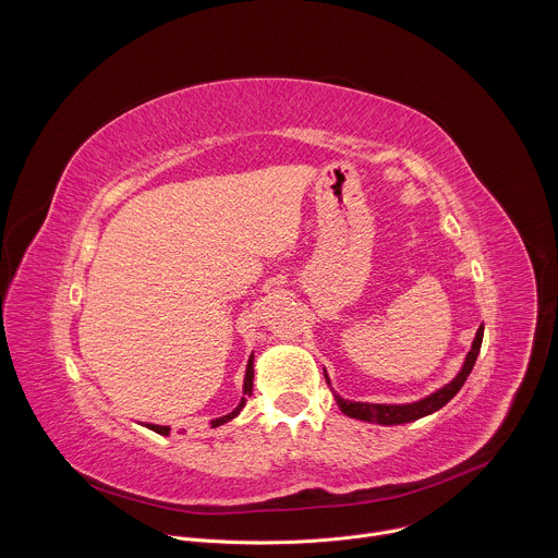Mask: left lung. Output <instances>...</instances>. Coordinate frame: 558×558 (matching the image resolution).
I'll list each match as a JSON object with an SVG mask.
<instances>
[{
    "label": "left lung",
    "mask_w": 558,
    "mask_h": 558,
    "mask_svg": "<svg viewBox=\"0 0 558 558\" xmlns=\"http://www.w3.org/2000/svg\"><path fill=\"white\" fill-rule=\"evenodd\" d=\"M482 340H484V325L480 327V331H476L472 349L468 351L459 375L450 384H446L437 392L424 397V400H420V402H413V404H366V402L342 400L340 395H336V402H338V407L342 409L344 415H349L353 420L371 422V424H381V426L409 424V422H415L420 417H426V415L439 411L441 407H446L452 400V397L459 392V388L463 386V381L468 379V375H470V371L476 362V355H480V351H482ZM325 377H327V373H325ZM327 381H329V377H327Z\"/></svg>",
    "instance_id": "left-lung-1"
}]
</instances>
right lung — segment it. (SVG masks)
<instances>
[{"instance_id":"right-lung-1","label":"right lung","mask_w":558,"mask_h":558,"mask_svg":"<svg viewBox=\"0 0 558 558\" xmlns=\"http://www.w3.org/2000/svg\"><path fill=\"white\" fill-rule=\"evenodd\" d=\"M252 388H254V355L250 357V364H247V375H245V395H252ZM245 402H247V397H243L241 404H238V409H235V411H231L229 415H225V417H218V420H211V426L216 428V426H222L225 422L233 420L238 413L243 411ZM145 426H147L149 430L158 433V435H170V426H156V424H145Z\"/></svg>"}]
</instances>
